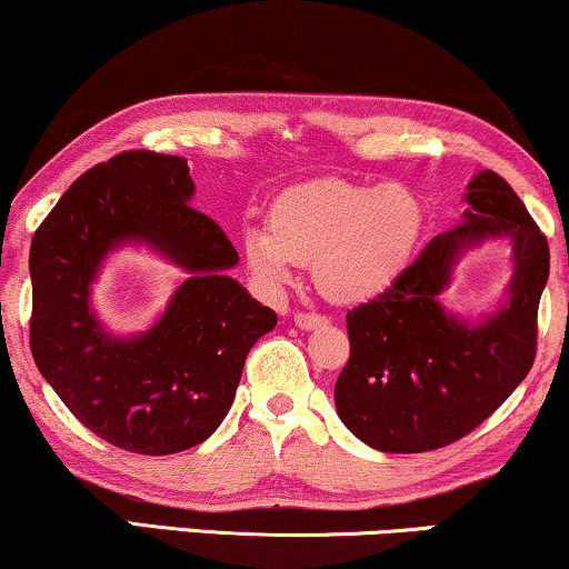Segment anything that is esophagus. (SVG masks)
<instances>
[{"label":"esophagus","instance_id":"esophagus-1","mask_svg":"<svg viewBox=\"0 0 569 569\" xmlns=\"http://www.w3.org/2000/svg\"><path fill=\"white\" fill-rule=\"evenodd\" d=\"M326 316H318V313H298L295 316V326L302 331H310V329H318V326H326Z\"/></svg>","mask_w":569,"mask_h":569}]
</instances>
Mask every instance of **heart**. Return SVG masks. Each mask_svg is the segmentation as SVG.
<instances>
[{
	"instance_id": "b5f03b06",
	"label": "heart",
	"mask_w": 569,
	"mask_h": 569,
	"mask_svg": "<svg viewBox=\"0 0 569 569\" xmlns=\"http://www.w3.org/2000/svg\"><path fill=\"white\" fill-rule=\"evenodd\" d=\"M425 201L407 183L316 178L274 199L269 228L243 230V256L267 292L313 259V279L333 302H365L388 290L425 230Z\"/></svg>"
}]
</instances>
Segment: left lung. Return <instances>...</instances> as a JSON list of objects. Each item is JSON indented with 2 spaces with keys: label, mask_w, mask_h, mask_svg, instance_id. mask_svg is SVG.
<instances>
[{
  "label": "left lung",
  "mask_w": 569,
  "mask_h": 569,
  "mask_svg": "<svg viewBox=\"0 0 569 569\" xmlns=\"http://www.w3.org/2000/svg\"><path fill=\"white\" fill-rule=\"evenodd\" d=\"M461 224L435 236L376 300L347 313L349 360L333 401L347 430L383 453H425L479 427L531 370L549 243L495 170L466 186ZM487 239L513 251L509 298L466 322L439 302L457 259Z\"/></svg>",
  "instance_id": "obj_1"
}]
</instances>
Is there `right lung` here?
<instances>
[{
	"instance_id": "add662e5",
	"label": "right lung",
	"mask_w": 569,
	"mask_h": 569,
	"mask_svg": "<svg viewBox=\"0 0 569 569\" xmlns=\"http://www.w3.org/2000/svg\"><path fill=\"white\" fill-rule=\"evenodd\" d=\"M189 162L121 152L64 191L30 246V352L67 409L116 448L168 456L204 442L236 399L246 357L277 313L228 271L238 251L191 207ZM144 244L184 271L147 332L116 338L91 308L108 254Z\"/></svg>"
}]
</instances>
